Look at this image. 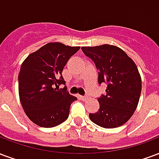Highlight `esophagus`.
I'll use <instances>...</instances> for the list:
<instances>
[{
    "label": "esophagus",
    "instance_id": "1",
    "mask_svg": "<svg viewBox=\"0 0 159 159\" xmlns=\"http://www.w3.org/2000/svg\"><path fill=\"white\" fill-rule=\"evenodd\" d=\"M89 96H80V98L83 101L88 100V99H89Z\"/></svg>",
    "mask_w": 159,
    "mask_h": 159
}]
</instances>
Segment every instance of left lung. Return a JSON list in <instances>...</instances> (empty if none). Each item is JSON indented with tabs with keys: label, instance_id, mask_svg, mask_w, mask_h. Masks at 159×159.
I'll return each mask as SVG.
<instances>
[{
	"label": "left lung",
	"instance_id": "1",
	"mask_svg": "<svg viewBox=\"0 0 159 159\" xmlns=\"http://www.w3.org/2000/svg\"><path fill=\"white\" fill-rule=\"evenodd\" d=\"M98 70V83H106V94L98 98L99 109L89 114L92 121L103 128H116L135 112L142 92L136 65L124 50L115 45L82 47Z\"/></svg>",
	"mask_w": 159,
	"mask_h": 159
}]
</instances>
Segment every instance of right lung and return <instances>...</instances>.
Returning a JSON list of instances; mask_svg holds the SVG:
<instances>
[{"instance_id": "right-lung-1", "label": "right lung", "mask_w": 159, "mask_h": 159, "mask_svg": "<svg viewBox=\"0 0 159 159\" xmlns=\"http://www.w3.org/2000/svg\"><path fill=\"white\" fill-rule=\"evenodd\" d=\"M62 43H48L30 54L18 75L22 107L29 120L41 127H54L68 118L70 106L77 98L69 94L62 70L68 60L79 50Z\"/></svg>"}]
</instances>
